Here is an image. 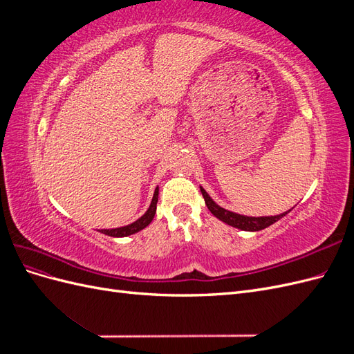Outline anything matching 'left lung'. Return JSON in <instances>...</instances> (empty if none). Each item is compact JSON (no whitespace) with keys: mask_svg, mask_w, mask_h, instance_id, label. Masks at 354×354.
Here are the masks:
<instances>
[{"mask_svg":"<svg viewBox=\"0 0 354 354\" xmlns=\"http://www.w3.org/2000/svg\"><path fill=\"white\" fill-rule=\"evenodd\" d=\"M201 194H202L203 199H205L207 207L211 211L212 216H216L218 220L229 224V226H233V227L241 229V230H246V232H259V230L269 227L270 224L276 223L277 220H281L282 217L286 216L289 211H291L289 209L283 214H279V216H270V217H246V216H241V214L227 211V209L221 208L220 205H217V203L211 199V196L207 194V192L203 190V187H201Z\"/></svg>","mask_w":354,"mask_h":354,"instance_id":"8db88e82","label":"left lung"}]
</instances>
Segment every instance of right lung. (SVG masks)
<instances>
[{
	"instance_id": "add662e5",
	"label": "right lung",
	"mask_w": 354,
	"mask_h": 354,
	"mask_svg": "<svg viewBox=\"0 0 354 354\" xmlns=\"http://www.w3.org/2000/svg\"><path fill=\"white\" fill-rule=\"evenodd\" d=\"M158 195H159V189L156 187L155 189V194H153V198H152V202H151V207H149V209L143 214V216L136 220L134 223L128 224V226H124V227H116V229H103L100 230L102 233L108 234V236H113V238H125V236H130V234L133 233H137L143 230L146 226H149L151 224V221L153 220L155 217V212H156V203H158Z\"/></svg>"
}]
</instances>
